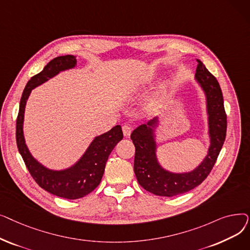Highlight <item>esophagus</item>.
<instances>
[{
  "label": "esophagus",
  "instance_id": "obj_1",
  "mask_svg": "<svg viewBox=\"0 0 250 250\" xmlns=\"http://www.w3.org/2000/svg\"><path fill=\"white\" fill-rule=\"evenodd\" d=\"M132 126L128 125H123V133H124V136L125 137H128L130 135V133H132Z\"/></svg>",
  "mask_w": 250,
  "mask_h": 250
}]
</instances>
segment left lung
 <instances>
[{
	"mask_svg": "<svg viewBox=\"0 0 250 250\" xmlns=\"http://www.w3.org/2000/svg\"><path fill=\"white\" fill-rule=\"evenodd\" d=\"M194 76L206 97L208 136L209 145L203 161L194 169L187 172H173L164 168L159 162L157 151L156 127L159 117L155 116L147 124L133 130L130 139L136 148L134 170L140 186L147 191L159 196H174L188 192L207 178L224 144L227 129V116L224 109L222 90L217 79L199 61Z\"/></svg>",
	"mask_w": 250,
	"mask_h": 250,
	"instance_id": "left-lung-1",
	"label": "left lung"
}]
</instances>
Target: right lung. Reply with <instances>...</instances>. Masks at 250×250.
Masks as SVG:
<instances>
[{"mask_svg": "<svg viewBox=\"0 0 250 250\" xmlns=\"http://www.w3.org/2000/svg\"><path fill=\"white\" fill-rule=\"evenodd\" d=\"M76 65L75 56H62L51 60L41 73L33 76L26 84L22 93L16 123L17 147L33 179L39 187L49 193L68 200L81 199L98 187L108 156L116 144L124 138L122 126H113L108 132L96 136L80 159L72 166L62 170L47 168L32 156L26 145L23 132L25 107L31 91L61 72L74 69Z\"/></svg>", "mask_w": 250, "mask_h": 250, "instance_id": "add662e5", "label": "right lung"}]
</instances>
